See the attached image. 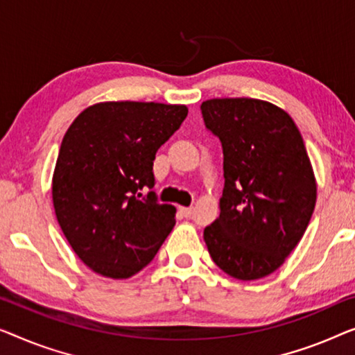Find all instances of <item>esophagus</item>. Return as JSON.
<instances>
[{
  "label": "esophagus",
  "instance_id": "obj_1",
  "mask_svg": "<svg viewBox=\"0 0 355 355\" xmlns=\"http://www.w3.org/2000/svg\"><path fill=\"white\" fill-rule=\"evenodd\" d=\"M180 212H182L184 217H191L193 207H180Z\"/></svg>",
  "mask_w": 355,
  "mask_h": 355
}]
</instances>
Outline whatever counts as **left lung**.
<instances>
[{
    "instance_id": "obj_1",
    "label": "left lung",
    "mask_w": 355,
    "mask_h": 355,
    "mask_svg": "<svg viewBox=\"0 0 355 355\" xmlns=\"http://www.w3.org/2000/svg\"><path fill=\"white\" fill-rule=\"evenodd\" d=\"M223 149L220 216L204 228L212 261L227 275L259 279L282 266L311 222L317 183L288 112L252 98L201 104Z\"/></svg>"
}]
</instances>
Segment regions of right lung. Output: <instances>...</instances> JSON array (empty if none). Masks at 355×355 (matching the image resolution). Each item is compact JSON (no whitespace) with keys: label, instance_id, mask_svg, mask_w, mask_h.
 <instances>
[{"label":"right lung","instance_id":"obj_1","mask_svg":"<svg viewBox=\"0 0 355 355\" xmlns=\"http://www.w3.org/2000/svg\"><path fill=\"white\" fill-rule=\"evenodd\" d=\"M187 116L182 104L98 103L64 135L53 173L54 212L93 272L135 275L172 232L175 207L157 201L153 164ZM146 187L152 191L143 195Z\"/></svg>","mask_w":355,"mask_h":355}]
</instances>
